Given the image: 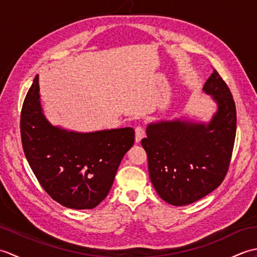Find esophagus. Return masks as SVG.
<instances>
[{
	"instance_id": "esophagus-1",
	"label": "esophagus",
	"mask_w": 257,
	"mask_h": 257,
	"mask_svg": "<svg viewBox=\"0 0 257 257\" xmlns=\"http://www.w3.org/2000/svg\"><path fill=\"white\" fill-rule=\"evenodd\" d=\"M135 133H136V143H139V141L143 139L145 137V128L143 127V125H138V127H136L135 129Z\"/></svg>"
}]
</instances>
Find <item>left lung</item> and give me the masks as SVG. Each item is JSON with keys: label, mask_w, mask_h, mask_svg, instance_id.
Here are the masks:
<instances>
[{"label": "left lung", "mask_w": 257, "mask_h": 257, "mask_svg": "<svg viewBox=\"0 0 257 257\" xmlns=\"http://www.w3.org/2000/svg\"><path fill=\"white\" fill-rule=\"evenodd\" d=\"M203 91L217 103L209 123L162 120L149 123L141 140L151 183L163 201L176 206L193 203L215 190L231 162L236 134L231 90L214 69Z\"/></svg>", "instance_id": "8db88e82"}]
</instances>
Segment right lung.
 Here are the masks:
<instances>
[{
	"instance_id": "1",
	"label": "right lung",
	"mask_w": 257,
	"mask_h": 257,
	"mask_svg": "<svg viewBox=\"0 0 257 257\" xmlns=\"http://www.w3.org/2000/svg\"><path fill=\"white\" fill-rule=\"evenodd\" d=\"M22 146L38 182L53 200L75 210L94 209L110 191L117 169L135 141L130 127L75 133L43 113L38 75L21 112Z\"/></svg>"
}]
</instances>
